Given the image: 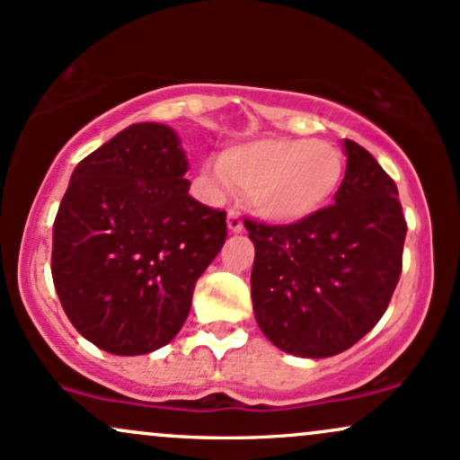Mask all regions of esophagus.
I'll return each instance as SVG.
<instances>
[{"label":"esophagus","mask_w":460,"mask_h":460,"mask_svg":"<svg viewBox=\"0 0 460 460\" xmlns=\"http://www.w3.org/2000/svg\"><path fill=\"white\" fill-rule=\"evenodd\" d=\"M226 226H229L231 234H240V231L244 229L240 214H237L235 209H229V216H226Z\"/></svg>","instance_id":"34e87169"}]
</instances>
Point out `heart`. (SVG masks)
Wrapping results in <instances>:
<instances>
[{"mask_svg":"<svg viewBox=\"0 0 460 460\" xmlns=\"http://www.w3.org/2000/svg\"><path fill=\"white\" fill-rule=\"evenodd\" d=\"M218 194L246 190L257 214L272 223H298L331 203L344 179V155L326 140L261 138L231 146L208 166Z\"/></svg>","mask_w":460,"mask_h":460,"instance_id":"b5f03b06","label":"heart"}]
</instances>
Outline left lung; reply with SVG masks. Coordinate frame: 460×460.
Instances as JSON below:
<instances>
[{"instance_id": "8db88e82", "label": "left lung", "mask_w": 460, "mask_h": 460, "mask_svg": "<svg viewBox=\"0 0 460 460\" xmlns=\"http://www.w3.org/2000/svg\"><path fill=\"white\" fill-rule=\"evenodd\" d=\"M335 203L292 225L246 220L255 244L252 309L263 335L296 357L355 346L389 307L406 220L395 181L352 140Z\"/></svg>"}]
</instances>
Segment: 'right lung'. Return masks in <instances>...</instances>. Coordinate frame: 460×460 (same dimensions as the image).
Wrapping results in <instances>:
<instances>
[{
    "mask_svg": "<svg viewBox=\"0 0 460 460\" xmlns=\"http://www.w3.org/2000/svg\"><path fill=\"white\" fill-rule=\"evenodd\" d=\"M166 125L138 123L77 164L54 220L51 277L71 324L105 352L146 355L186 322L226 240V214L188 194Z\"/></svg>",
    "mask_w": 460,
    "mask_h": 460,
    "instance_id": "1",
    "label": "right lung"
}]
</instances>
